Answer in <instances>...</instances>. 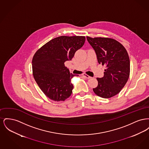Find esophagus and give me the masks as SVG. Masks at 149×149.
I'll return each instance as SVG.
<instances>
[{
  "mask_svg": "<svg viewBox=\"0 0 149 149\" xmlns=\"http://www.w3.org/2000/svg\"><path fill=\"white\" fill-rule=\"evenodd\" d=\"M83 75L85 78H86V79H91V78H92V77H91L90 76H89L88 75H87V74H83Z\"/></svg>",
  "mask_w": 149,
  "mask_h": 149,
  "instance_id": "obj_1",
  "label": "esophagus"
}]
</instances>
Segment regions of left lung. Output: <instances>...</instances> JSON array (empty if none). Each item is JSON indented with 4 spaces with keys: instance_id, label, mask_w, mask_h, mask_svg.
<instances>
[{
    "instance_id": "1",
    "label": "left lung",
    "mask_w": 149,
    "mask_h": 149,
    "mask_svg": "<svg viewBox=\"0 0 149 149\" xmlns=\"http://www.w3.org/2000/svg\"><path fill=\"white\" fill-rule=\"evenodd\" d=\"M86 38L95 52L98 63L106 65L104 76L97 78L98 84L93 90L100 97L111 98L120 92L129 78L127 52L121 43L112 38L88 36Z\"/></svg>"
}]
</instances>
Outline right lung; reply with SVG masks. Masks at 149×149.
<instances>
[{
  "instance_id": "obj_1",
  "label": "right lung",
  "mask_w": 149,
  "mask_h": 149,
  "mask_svg": "<svg viewBox=\"0 0 149 149\" xmlns=\"http://www.w3.org/2000/svg\"><path fill=\"white\" fill-rule=\"evenodd\" d=\"M84 36H60L44 45L32 60L33 75L43 93L54 101H64L72 94L71 79L65 62L70 61L84 44ZM78 76V75H77Z\"/></svg>"
}]
</instances>
